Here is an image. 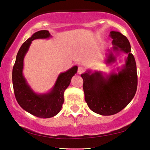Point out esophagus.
I'll return each instance as SVG.
<instances>
[{"mask_svg":"<svg viewBox=\"0 0 150 150\" xmlns=\"http://www.w3.org/2000/svg\"><path fill=\"white\" fill-rule=\"evenodd\" d=\"M85 72V69H84L82 67H79L78 69H77V73L78 74H82V73Z\"/></svg>","mask_w":150,"mask_h":150,"instance_id":"obj_1","label":"esophagus"}]
</instances>
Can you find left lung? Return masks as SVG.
Returning a JSON list of instances; mask_svg holds the SVG:
<instances>
[{
	"instance_id": "left-lung-1",
	"label": "left lung",
	"mask_w": 150,
	"mask_h": 150,
	"mask_svg": "<svg viewBox=\"0 0 150 150\" xmlns=\"http://www.w3.org/2000/svg\"><path fill=\"white\" fill-rule=\"evenodd\" d=\"M113 46L108 50L105 63L107 65L116 61L118 53L128 55L125 64L109 74L87 70L82 73L85 99L89 108L102 116L116 114L123 109L135 96L137 87V67L131 53L130 42L120 32L112 31Z\"/></svg>"
}]
</instances>
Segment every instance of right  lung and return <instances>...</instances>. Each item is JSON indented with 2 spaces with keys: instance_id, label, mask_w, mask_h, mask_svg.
Listing matches in <instances>:
<instances>
[{
  "instance_id": "1",
  "label": "right lung",
  "mask_w": 150,
  "mask_h": 150,
  "mask_svg": "<svg viewBox=\"0 0 150 150\" xmlns=\"http://www.w3.org/2000/svg\"><path fill=\"white\" fill-rule=\"evenodd\" d=\"M49 31H38L21 46L16 56L13 69V85L16 100L27 112L39 118H48L57 115L64 102V92L69 86L73 76L77 72V66L72 67L58 75L54 85L48 92H35L23 75L24 58L32 41L49 39Z\"/></svg>"
}]
</instances>
